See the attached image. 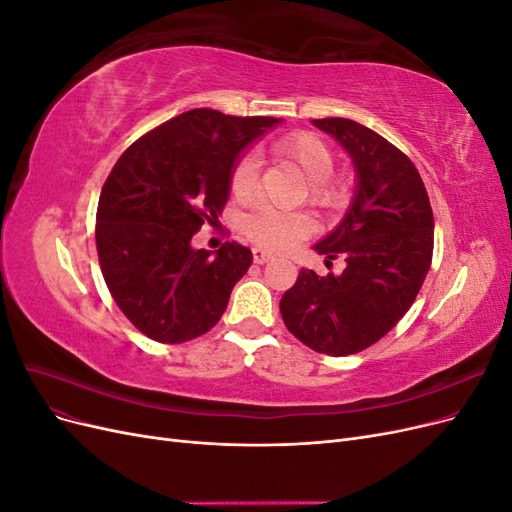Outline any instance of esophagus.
Returning <instances> with one entry per match:
<instances>
[{"mask_svg":"<svg viewBox=\"0 0 512 512\" xmlns=\"http://www.w3.org/2000/svg\"><path fill=\"white\" fill-rule=\"evenodd\" d=\"M252 254H254L256 265H265V262H269L273 258V254L267 252V250H262V247H254Z\"/></svg>","mask_w":512,"mask_h":512,"instance_id":"34e87169","label":"esophagus"}]
</instances>
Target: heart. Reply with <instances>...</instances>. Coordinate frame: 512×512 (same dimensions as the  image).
Listing matches in <instances>:
<instances>
[{"instance_id":"b5f03b06","label":"heart","mask_w":512,"mask_h":512,"mask_svg":"<svg viewBox=\"0 0 512 512\" xmlns=\"http://www.w3.org/2000/svg\"><path fill=\"white\" fill-rule=\"evenodd\" d=\"M275 156L288 160L301 170L307 179V198L309 203L322 209H337L346 200V183L342 179L331 177L333 153L327 143L316 134L299 132L277 141ZM258 177V158L254 153L243 156L230 175V192L239 200L252 198L254 185ZM312 230V220L305 213H282L275 209H260L243 220V232L256 245L267 250H286L292 243L307 237Z\"/></svg>"}]
</instances>
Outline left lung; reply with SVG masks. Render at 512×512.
Listing matches in <instances>:
<instances>
[{
  "label": "left lung",
  "mask_w": 512,
  "mask_h": 512,
  "mask_svg": "<svg viewBox=\"0 0 512 512\" xmlns=\"http://www.w3.org/2000/svg\"><path fill=\"white\" fill-rule=\"evenodd\" d=\"M350 156L356 185L350 207L314 250L346 269L320 277L301 269L280 312L307 348L346 356L376 344L421 290L433 254V213L416 166L386 138L342 117L314 119Z\"/></svg>",
  "instance_id": "obj_1"
}]
</instances>
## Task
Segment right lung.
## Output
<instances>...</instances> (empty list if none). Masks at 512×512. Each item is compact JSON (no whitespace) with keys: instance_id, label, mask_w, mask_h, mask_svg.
Listing matches in <instances>:
<instances>
[{"instance_id":"obj_1","label":"right lung","mask_w":512,"mask_h":512,"mask_svg":"<svg viewBox=\"0 0 512 512\" xmlns=\"http://www.w3.org/2000/svg\"><path fill=\"white\" fill-rule=\"evenodd\" d=\"M280 121L194 108L138 138L113 166L96 215L98 258L115 303L147 337L183 344L222 318L252 252L232 241L211 257L192 235L218 222L243 149Z\"/></svg>"}]
</instances>
